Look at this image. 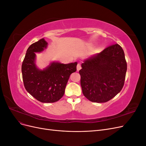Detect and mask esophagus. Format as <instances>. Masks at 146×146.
Instances as JSON below:
<instances>
[{"label": "esophagus", "mask_w": 146, "mask_h": 146, "mask_svg": "<svg viewBox=\"0 0 146 146\" xmlns=\"http://www.w3.org/2000/svg\"><path fill=\"white\" fill-rule=\"evenodd\" d=\"M81 68H82V67H81V64H80V63H78V64H77V70L78 71L79 70H80V69H81Z\"/></svg>", "instance_id": "obj_1"}]
</instances>
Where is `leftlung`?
I'll return each instance as SVG.
<instances>
[{
    "mask_svg": "<svg viewBox=\"0 0 146 146\" xmlns=\"http://www.w3.org/2000/svg\"><path fill=\"white\" fill-rule=\"evenodd\" d=\"M82 68L79 73L83 94L92 102H107L124 85L127 62L124 52L118 44L85 60Z\"/></svg>",
    "mask_w": 146,
    "mask_h": 146,
    "instance_id": "8db88e82",
    "label": "left lung"
}]
</instances>
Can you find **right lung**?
<instances>
[{
    "instance_id": "obj_1",
    "label": "right lung",
    "mask_w": 146,
    "mask_h": 146,
    "mask_svg": "<svg viewBox=\"0 0 146 146\" xmlns=\"http://www.w3.org/2000/svg\"><path fill=\"white\" fill-rule=\"evenodd\" d=\"M47 45L42 38L29 46L22 64V74L24 87L30 94L41 102L54 103L63 96L70 75L77 70V63L53 62L45 69H38L35 64V52L42 51Z\"/></svg>"
}]
</instances>
